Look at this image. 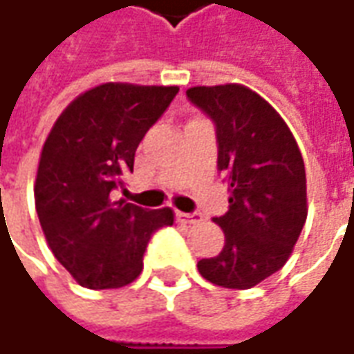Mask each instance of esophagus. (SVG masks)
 Wrapping results in <instances>:
<instances>
[{
  "instance_id": "1",
  "label": "esophagus",
  "mask_w": 354,
  "mask_h": 354,
  "mask_svg": "<svg viewBox=\"0 0 354 354\" xmlns=\"http://www.w3.org/2000/svg\"><path fill=\"white\" fill-rule=\"evenodd\" d=\"M176 217L182 223H200L201 221V214H198V212H192V214L176 212Z\"/></svg>"
}]
</instances>
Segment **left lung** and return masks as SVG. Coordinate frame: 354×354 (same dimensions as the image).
Wrapping results in <instances>:
<instances>
[{
  "label": "left lung",
  "instance_id": "1",
  "mask_svg": "<svg viewBox=\"0 0 354 354\" xmlns=\"http://www.w3.org/2000/svg\"><path fill=\"white\" fill-rule=\"evenodd\" d=\"M186 95L215 125L217 170L229 189V209L214 217L225 247L198 270L212 284L247 290L284 266L304 229V158L284 119L249 88L200 86Z\"/></svg>",
  "mask_w": 354,
  "mask_h": 354
}]
</instances>
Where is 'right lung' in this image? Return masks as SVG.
I'll return each instance as SVG.
<instances>
[{
  "mask_svg": "<svg viewBox=\"0 0 354 354\" xmlns=\"http://www.w3.org/2000/svg\"><path fill=\"white\" fill-rule=\"evenodd\" d=\"M176 93V86L104 84L56 119L41 153L35 205L56 261L80 286L133 282L154 231L174 223L168 207L145 209L111 194L133 172L139 142Z\"/></svg>",
  "mask_w": 354,
  "mask_h": 354,
  "instance_id": "right-lung-1",
  "label": "right lung"
}]
</instances>
